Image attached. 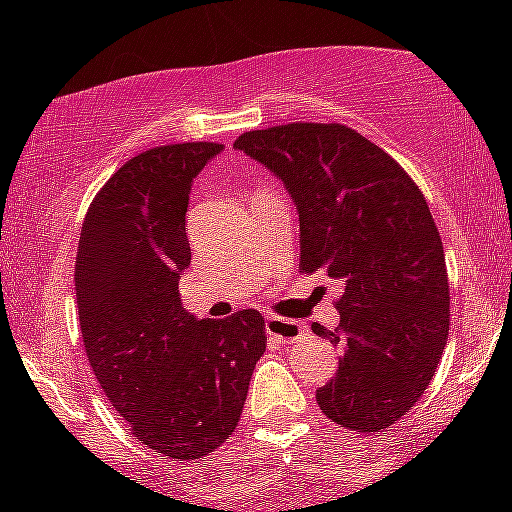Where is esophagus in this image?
<instances>
[{
    "label": "esophagus",
    "instance_id": "esophagus-1",
    "mask_svg": "<svg viewBox=\"0 0 512 512\" xmlns=\"http://www.w3.org/2000/svg\"><path fill=\"white\" fill-rule=\"evenodd\" d=\"M265 329L270 337L282 339V342H297L304 332V327L299 322H294V319L275 317V314H270V317L265 319Z\"/></svg>",
    "mask_w": 512,
    "mask_h": 512
}]
</instances>
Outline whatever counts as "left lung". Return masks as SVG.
I'll list each match as a JSON object with an SVG mask.
<instances>
[{"label": "left lung", "instance_id": "8db88e82", "mask_svg": "<svg viewBox=\"0 0 512 512\" xmlns=\"http://www.w3.org/2000/svg\"><path fill=\"white\" fill-rule=\"evenodd\" d=\"M235 151L265 165L299 215V267L342 287V349L317 391L334 423L381 431L421 399L448 339V275L428 203L389 153L339 123L242 133Z\"/></svg>", "mask_w": 512, "mask_h": 512}]
</instances>
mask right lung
I'll use <instances>...</instances> for the list:
<instances>
[{
	"label": "right lung",
	"mask_w": 512,
	"mask_h": 512,
	"mask_svg": "<svg viewBox=\"0 0 512 512\" xmlns=\"http://www.w3.org/2000/svg\"><path fill=\"white\" fill-rule=\"evenodd\" d=\"M220 143L138 153L98 190L76 255L86 356L138 441L170 458H203L240 421L267 347L265 319L242 309L198 319L178 282L190 265L185 213Z\"/></svg>",
	"instance_id": "1"
}]
</instances>
